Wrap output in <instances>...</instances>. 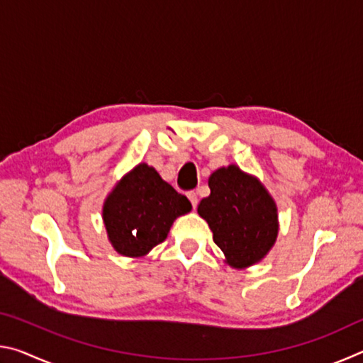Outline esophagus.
<instances>
[{
	"mask_svg": "<svg viewBox=\"0 0 363 363\" xmlns=\"http://www.w3.org/2000/svg\"><path fill=\"white\" fill-rule=\"evenodd\" d=\"M187 196H189L190 203H192V206H194V210H195V206H196V203H199V199H196V194H195V192H189V194H187Z\"/></svg>",
	"mask_w": 363,
	"mask_h": 363,
	"instance_id": "esophagus-1",
	"label": "esophagus"
}]
</instances>
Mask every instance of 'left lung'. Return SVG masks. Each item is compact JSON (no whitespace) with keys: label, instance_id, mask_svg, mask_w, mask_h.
<instances>
[{"label":"left lung","instance_id":"8db88e82","mask_svg":"<svg viewBox=\"0 0 363 363\" xmlns=\"http://www.w3.org/2000/svg\"><path fill=\"white\" fill-rule=\"evenodd\" d=\"M211 194L196 211L233 269L262 261L279 235V213L272 195L256 176L237 164L218 168L208 179Z\"/></svg>","mask_w":363,"mask_h":363}]
</instances>
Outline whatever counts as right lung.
<instances>
[{"label":"right lung","instance_id":"add662e5","mask_svg":"<svg viewBox=\"0 0 363 363\" xmlns=\"http://www.w3.org/2000/svg\"><path fill=\"white\" fill-rule=\"evenodd\" d=\"M192 210L157 169L139 163L115 184L104 200L102 219L116 253L144 257L168 237L174 220Z\"/></svg>","mask_w":363,"mask_h":363}]
</instances>
